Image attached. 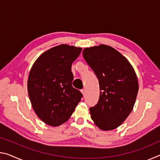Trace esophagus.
I'll use <instances>...</instances> for the list:
<instances>
[{"label": "esophagus", "instance_id": "esophagus-1", "mask_svg": "<svg viewBox=\"0 0 160 160\" xmlns=\"http://www.w3.org/2000/svg\"><path fill=\"white\" fill-rule=\"evenodd\" d=\"M81 92H82V94H83V95L85 96V93H86V91H85V89H82V90H81Z\"/></svg>", "mask_w": 160, "mask_h": 160}]
</instances>
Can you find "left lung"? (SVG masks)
Wrapping results in <instances>:
<instances>
[{"mask_svg": "<svg viewBox=\"0 0 160 160\" xmlns=\"http://www.w3.org/2000/svg\"><path fill=\"white\" fill-rule=\"evenodd\" d=\"M83 57L97 75L100 95L90 108L91 118L103 131L115 129L132 112L138 92L133 68L122 54L104 44L86 48Z\"/></svg>", "mask_w": 160, "mask_h": 160, "instance_id": "1", "label": "left lung"}]
</instances>
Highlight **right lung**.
<instances>
[{
    "label": "right lung",
    "mask_w": 160,
    "mask_h": 160,
    "mask_svg": "<svg viewBox=\"0 0 160 160\" xmlns=\"http://www.w3.org/2000/svg\"><path fill=\"white\" fill-rule=\"evenodd\" d=\"M82 48L61 44L43 53L32 66L28 81L29 99L45 123L58 126L66 122L82 94L72 85V63Z\"/></svg>",
    "instance_id": "right-lung-1"
}]
</instances>
